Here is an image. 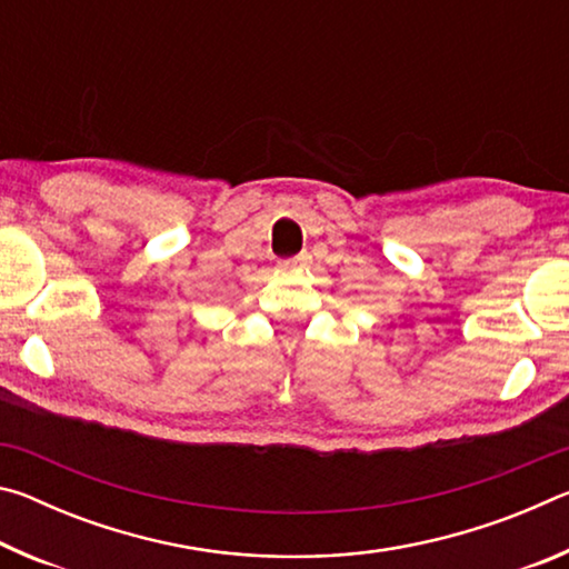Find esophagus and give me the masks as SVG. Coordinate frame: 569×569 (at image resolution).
<instances>
[{
  "label": "esophagus",
  "mask_w": 569,
  "mask_h": 569,
  "mask_svg": "<svg viewBox=\"0 0 569 569\" xmlns=\"http://www.w3.org/2000/svg\"><path fill=\"white\" fill-rule=\"evenodd\" d=\"M306 258L303 256H293V258H288V261H283V266H298V263H303Z\"/></svg>",
  "instance_id": "obj_1"
}]
</instances>
